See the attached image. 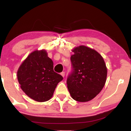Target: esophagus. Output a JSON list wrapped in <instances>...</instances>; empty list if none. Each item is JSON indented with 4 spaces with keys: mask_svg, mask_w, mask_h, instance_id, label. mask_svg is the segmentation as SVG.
Instances as JSON below:
<instances>
[{
    "mask_svg": "<svg viewBox=\"0 0 131 131\" xmlns=\"http://www.w3.org/2000/svg\"><path fill=\"white\" fill-rule=\"evenodd\" d=\"M60 74L63 76V77L64 78V75H65V73H64V72H61V73H60Z\"/></svg>",
    "mask_w": 131,
    "mask_h": 131,
    "instance_id": "34e87169",
    "label": "esophagus"
}]
</instances>
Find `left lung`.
I'll return each mask as SVG.
<instances>
[{
	"label": "left lung",
	"instance_id": "left-lung-1",
	"mask_svg": "<svg viewBox=\"0 0 131 131\" xmlns=\"http://www.w3.org/2000/svg\"><path fill=\"white\" fill-rule=\"evenodd\" d=\"M73 52L72 71L67 80L68 89L76 101H90L104 87L107 76L106 64L100 53L86 46L78 47Z\"/></svg>",
	"mask_w": 131,
	"mask_h": 131
}]
</instances>
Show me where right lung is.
<instances>
[{"instance_id": "right-lung-1", "label": "right lung", "mask_w": 131, "mask_h": 131, "mask_svg": "<svg viewBox=\"0 0 131 131\" xmlns=\"http://www.w3.org/2000/svg\"><path fill=\"white\" fill-rule=\"evenodd\" d=\"M23 91L37 102L50 100L63 77L53 71V63L45 50L30 53L17 72Z\"/></svg>"}]
</instances>
